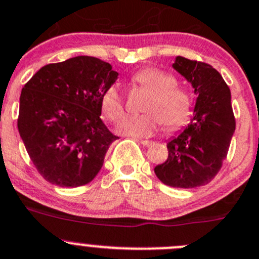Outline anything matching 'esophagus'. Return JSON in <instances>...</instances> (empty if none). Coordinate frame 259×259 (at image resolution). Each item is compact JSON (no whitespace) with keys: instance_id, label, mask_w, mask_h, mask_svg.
Returning <instances> with one entry per match:
<instances>
[{"instance_id":"34e87169","label":"esophagus","mask_w":259,"mask_h":259,"mask_svg":"<svg viewBox=\"0 0 259 259\" xmlns=\"http://www.w3.org/2000/svg\"><path fill=\"white\" fill-rule=\"evenodd\" d=\"M140 142H141V145H144V146H151L152 144H154V142L152 141H149V140H140Z\"/></svg>"}]
</instances>
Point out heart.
Here are the masks:
<instances>
[{
	"label": "heart",
	"instance_id": "obj_1",
	"mask_svg": "<svg viewBox=\"0 0 259 259\" xmlns=\"http://www.w3.org/2000/svg\"><path fill=\"white\" fill-rule=\"evenodd\" d=\"M131 86L149 93L145 99L144 114L127 115L117 125V131L125 136L147 137L164 125L174 131L186 124L192 113V97L177 85L174 76L155 67L137 71L131 77ZM102 112L107 119H119L124 112V100L117 83L108 86L100 99Z\"/></svg>",
	"mask_w": 259,
	"mask_h": 259
}]
</instances>
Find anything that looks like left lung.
Listing matches in <instances>:
<instances>
[{
	"label": "left lung",
	"mask_w": 259,
	"mask_h": 259,
	"mask_svg": "<svg viewBox=\"0 0 259 259\" xmlns=\"http://www.w3.org/2000/svg\"><path fill=\"white\" fill-rule=\"evenodd\" d=\"M173 68L193 86L194 115L188 127L168 142V159L154 170L166 186L196 188L215 178L228 155L235 131L230 89L208 63L178 56Z\"/></svg>",
	"instance_id": "8db88e82"
}]
</instances>
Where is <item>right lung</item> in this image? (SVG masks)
<instances>
[{
	"label": "right lung",
	"instance_id": "add662e5",
	"mask_svg": "<svg viewBox=\"0 0 259 259\" xmlns=\"http://www.w3.org/2000/svg\"><path fill=\"white\" fill-rule=\"evenodd\" d=\"M117 77L109 63L78 56L46 65L25 83L17 128L47 182L73 188L99 173L118 139L100 119V99Z\"/></svg>",
	"mask_w": 259,
	"mask_h": 259
}]
</instances>
